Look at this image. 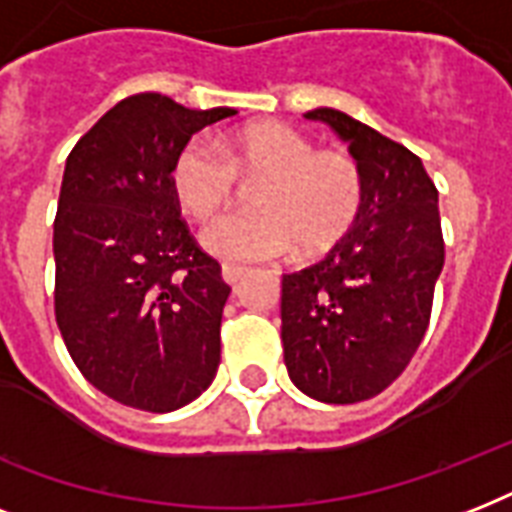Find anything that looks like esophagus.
I'll return each instance as SVG.
<instances>
[{
  "instance_id": "34e87169",
  "label": "esophagus",
  "mask_w": 512,
  "mask_h": 512,
  "mask_svg": "<svg viewBox=\"0 0 512 512\" xmlns=\"http://www.w3.org/2000/svg\"><path fill=\"white\" fill-rule=\"evenodd\" d=\"M244 273H247V268H241V265H223V281L225 284H231V287L239 284Z\"/></svg>"
}]
</instances>
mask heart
Listing matches in <instances>:
<instances>
[{
    "label": "heart",
    "mask_w": 512,
    "mask_h": 512,
    "mask_svg": "<svg viewBox=\"0 0 512 512\" xmlns=\"http://www.w3.org/2000/svg\"><path fill=\"white\" fill-rule=\"evenodd\" d=\"M239 172L265 175L257 209L225 212L201 231V244L228 263L273 260L295 249L300 257L324 255L353 231L364 207L358 164L281 122L247 124L223 148L196 135L177 151L170 183L180 207L201 220L231 199Z\"/></svg>",
    "instance_id": "b5f03b06"
}]
</instances>
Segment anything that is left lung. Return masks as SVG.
<instances>
[{
  "mask_svg": "<svg viewBox=\"0 0 512 512\" xmlns=\"http://www.w3.org/2000/svg\"><path fill=\"white\" fill-rule=\"evenodd\" d=\"M303 116L348 143L364 207L321 263L281 279L284 364L305 396L356 404L388 388L425 337L444 268L438 191L420 156L353 116Z\"/></svg>",
  "mask_w": 512,
  "mask_h": 512,
  "instance_id": "obj_1",
  "label": "left lung"
}]
</instances>
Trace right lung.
Here are the masks:
<instances>
[{
	"mask_svg": "<svg viewBox=\"0 0 512 512\" xmlns=\"http://www.w3.org/2000/svg\"><path fill=\"white\" fill-rule=\"evenodd\" d=\"M233 114L140 92L100 116L66 159L55 319L79 372L124 406L175 412L215 380L231 287L180 220L170 172L193 132Z\"/></svg>",
	"mask_w": 512,
	"mask_h": 512,
	"instance_id": "1",
	"label": "right lung"
}]
</instances>
